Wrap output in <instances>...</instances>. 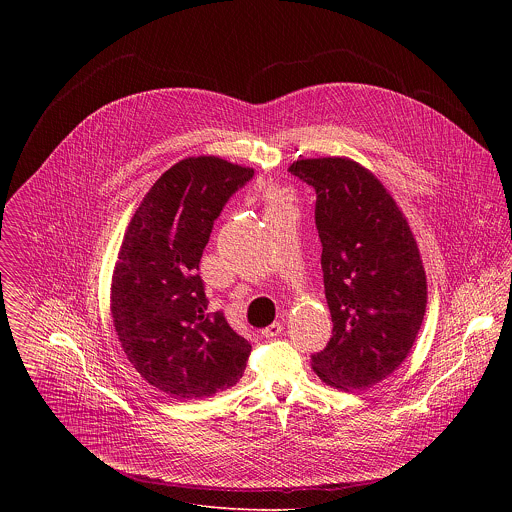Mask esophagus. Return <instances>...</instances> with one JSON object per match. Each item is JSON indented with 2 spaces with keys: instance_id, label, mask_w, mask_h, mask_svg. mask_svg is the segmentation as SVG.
Returning <instances> with one entry per match:
<instances>
[{
  "instance_id": "obj_1",
  "label": "esophagus",
  "mask_w": 512,
  "mask_h": 512,
  "mask_svg": "<svg viewBox=\"0 0 512 512\" xmlns=\"http://www.w3.org/2000/svg\"><path fill=\"white\" fill-rule=\"evenodd\" d=\"M282 331H284V325H282L280 321H276V323L268 325L266 329H262V335H264L266 339H274V337H278Z\"/></svg>"
}]
</instances>
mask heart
<instances>
[{"label":"heart","instance_id":"obj_1","mask_svg":"<svg viewBox=\"0 0 512 512\" xmlns=\"http://www.w3.org/2000/svg\"><path fill=\"white\" fill-rule=\"evenodd\" d=\"M266 201H268V205H270V207H278V205H280V197H278L274 191L266 193Z\"/></svg>","mask_w":512,"mask_h":512}]
</instances>
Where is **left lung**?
<instances>
[{"instance_id":"obj_1","label":"left lung","mask_w":512,"mask_h":512,"mask_svg":"<svg viewBox=\"0 0 512 512\" xmlns=\"http://www.w3.org/2000/svg\"><path fill=\"white\" fill-rule=\"evenodd\" d=\"M290 173L315 189L333 321L311 365L335 388H368L402 365L424 321L428 286L414 234L382 183L351 159H299Z\"/></svg>"}]
</instances>
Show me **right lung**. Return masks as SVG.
Segmentation results:
<instances>
[{"mask_svg":"<svg viewBox=\"0 0 512 512\" xmlns=\"http://www.w3.org/2000/svg\"><path fill=\"white\" fill-rule=\"evenodd\" d=\"M252 177L219 157L183 159L153 183L124 236L114 327L134 368L171 398H209L244 374L252 345L207 311L199 262L224 205Z\"/></svg>","mask_w":512,"mask_h":512,"instance_id":"add662e5","label":"right lung"}]
</instances>
